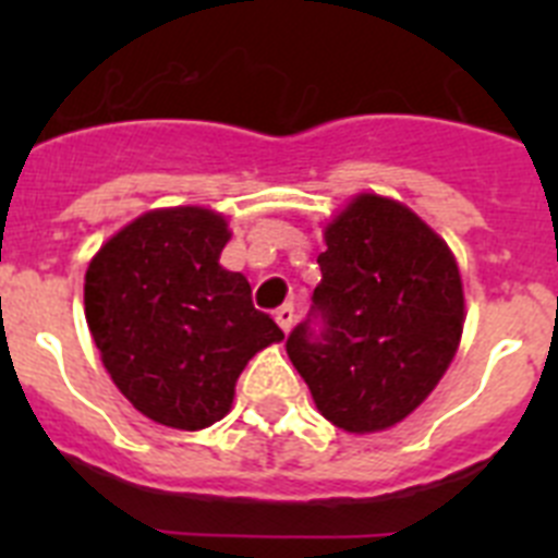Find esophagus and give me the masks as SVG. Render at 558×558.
<instances>
[{"mask_svg":"<svg viewBox=\"0 0 558 558\" xmlns=\"http://www.w3.org/2000/svg\"><path fill=\"white\" fill-rule=\"evenodd\" d=\"M274 318H276V324L282 327V332H290V327H293V318H295L293 304H282V307L274 313Z\"/></svg>","mask_w":558,"mask_h":558,"instance_id":"34e87169","label":"esophagus"}]
</instances>
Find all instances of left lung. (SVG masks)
Returning <instances> with one entry per match:
<instances>
[{"instance_id":"left-lung-1","label":"left lung","mask_w":558,"mask_h":558,"mask_svg":"<svg viewBox=\"0 0 558 558\" xmlns=\"http://www.w3.org/2000/svg\"><path fill=\"white\" fill-rule=\"evenodd\" d=\"M322 284L288 354L315 405L347 433H377L416 411L463 332L456 256L425 220L363 192L324 231Z\"/></svg>"}]
</instances>
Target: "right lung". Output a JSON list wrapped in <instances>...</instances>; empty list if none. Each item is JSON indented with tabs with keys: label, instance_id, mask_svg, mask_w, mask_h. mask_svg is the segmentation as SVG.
<instances>
[{
	"label": "right lung",
	"instance_id": "obj_1",
	"mask_svg": "<svg viewBox=\"0 0 558 558\" xmlns=\"http://www.w3.org/2000/svg\"><path fill=\"white\" fill-rule=\"evenodd\" d=\"M223 215L201 206L145 211L88 263L86 322L113 386L147 418L201 430L229 413L236 377L284 332L220 265Z\"/></svg>",
	"mask_w": 558,
	"mask_h": 558
}]
</instances>
